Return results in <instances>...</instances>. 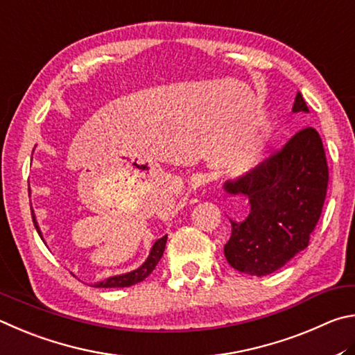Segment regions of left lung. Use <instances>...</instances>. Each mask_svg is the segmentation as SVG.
<instances>
[{
	"label": "left lung",
	"instance_id": "obj_1",
	"mask_svg": "<svg viewBox=\"0 0 355 355\" xmlns=\"http://www.w3.org/2000/svg\"><path fill=\"white\" fill-rule=\"evenodd\" d=\"M293 112H309L301 92ZM327 182L324 146L313 128L296 132L256 168L227 181L226 193L250 202L243 221L231 220L232 234L225 245L229 265L260 277L306 250L324 206Z\"/></svg>",
	"mask_w": 355,
	"mask_h": 355
}]
</instances>
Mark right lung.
<instances>
[{
	"label": "right lung",
	"mask_w": 355,
	"mask_h": 355,
	"mask_svg": "<svg viewBox=\"0 0 355 355\" xmlns=\"http://www.w3.org/2000/svg\"><path fill=\"white\" fill-rule=\"evenodd\" d=\"M31 214H33V221H34V226L37 229V232H39L40 239L43 240L42 231H40L39 225H37V220H35L33 207H31ZM165 245H166V235H165V237H162V239L155 241V243L151 248V252H149L148 259L145 260V263L139 266V268L130 271V272H126V275L112 276V277L104 279V281H101V282L93 284V287H96V288H123V287H130V285H135V284L141 282L143 279H146L149 275H151L153 270L155 268V265L159 263V260L162 259V256H164Z\"/></svg>",
	"instance_id": "1"
}]
</instances>
